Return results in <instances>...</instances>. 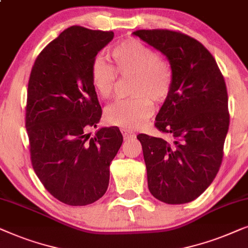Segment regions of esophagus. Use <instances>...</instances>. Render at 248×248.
<instances>
[{
    "instance_id": "34e87169",
    "label": "esophagus",
    "mask_w": 248,
    "mask_h": 248,
    "mask_svg": "<svg viewBox=\"0 0 248 248\" xmlns=\"http://www.w3.org/2000/svg\"><path fill=\"white\" fill-rule=\"evenodd\" d=\"M121 133H122V136H124V140H130V138L136 137V135H135L134 133H131V131H129L128 129H126V128H121Z\"/></svg>"
}]
</instances>
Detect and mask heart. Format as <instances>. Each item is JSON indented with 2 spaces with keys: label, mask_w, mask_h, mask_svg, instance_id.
Returning <instances> with one entry per match:
<instances>
[{
  "label": "heart",
  "mask_w": 248,
  "mask_h": 248,
  "mask_svg": "<svg viewBox=\"0 0 248 248\" xmlns=\"http://www.w3.org/2000/svg\"><path fill=\"white\" fill-rule=\"evenodd\" d=\"M113 65L95 58L91 64V81L102 98L114 94L118 74L134 76L131 94L135 97L121 100L105 110L108 124L126 129H136L146 122L154 112V102L162 103L173 86V69L167 59L158 57L150 46L136 38H127L115 44L110 51Z\"/></svg>",
  "instance_id": "1"
}]
</instances>
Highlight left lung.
I'll return each instance as SVG.
<instances>
[{
	"mask_svg": "<svg viewBox=\"0 0 248 248\" xmlns=\"http://www.w3.org/2000/svg\"><path fill=\"white\" fill-rule=\"evenodd\" d=\"M134 35L162 52L173 69L172 90L154 124L172 141L137 136L148 189L167 204L191 202L210 186L222 163L229 128L224 78L209 49L184 32L141 29Z\"/></svg>",
	"mask_w": 248,
	"mask_h": 248,
	"instance_id": "left-lung-1",
	"label": "left lung"
}]
</instances>
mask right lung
I'll return each mask as SVG.
<instances>
[{"instance_id": "obj_1", "label": "right lung", "mask_w": 248, "mask_h": 248, "mask_svg": "<svg viewBox=\"0 0 248 248\" xmlns=\"http://www.w3.org/2000/svg\"><path fill=\"white\" fill-rule=\"evenodd\" d=\"M113 36L71 26L43 48L29 77L25 121L32 168L46 190L71 206L104 195L124 140L117 127L88 134L102 115L91 64Z\"/></svg>"}]
</instances>
